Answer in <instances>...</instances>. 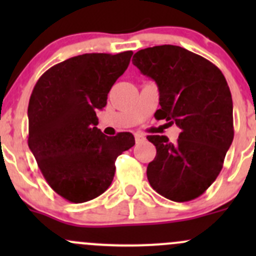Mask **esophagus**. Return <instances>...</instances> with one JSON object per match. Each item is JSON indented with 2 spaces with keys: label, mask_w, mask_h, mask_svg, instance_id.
<instances>
[{
  "label": "esophagus",
  "mask_w": 256,
  "mask_h": 256,
  "mask_svg": "<svg viewBox=\"0 0 256 256\" xmlns=\"http://www.w3.org/2000/svg\"><path fill=\"white\" fill-rule=\"evenodd\" d=\"M146 140V138H144V135H142V134H140V132H138V134H135V141L136 142H142V141H144Z\"/></svg>",
  "instance_id": "esophagus-1"
}]
</instances>
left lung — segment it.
<instances>
[{"label": "left lung", "mask_w": 256, "mask_h": 256, "mask_svg": "<svg viewBox=\"0 0 256 256\" xmlns=\"http://www.w3.org/2000/svg\"><path fill=\"white\" fill-rule=\"evenodd\" d=\"M134 66L158 86L157 120L180 128L177 142L147 136L156 157L147 166L151 187L174 202L202 196L223 168L233 142V100L218 66L178 46H156L134 54Z\"/></svg>", "instance_id": "8db88e82"}]
</instances>
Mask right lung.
Returning <instances> with one entry per match:
<instances>
[{
  "instance_id": "1",
  "label": "right lung",
  "mask_w": 256,
  "mask_h": 256,
  "mask_svg": "<svg viewBox=\"0 0 256 256\" xmlns=\"http://www.w3.org/2000/svg\"><path fill=\"white\" fill-rule=\"evenodd\" d=\"M132 50L88 53L49 68L28 104V146L52 190L72 203L99 197L112 184L115 161L135 144L130 132L105 136L96 110L130 63Z\"/></svg>"
}]
</instances>
